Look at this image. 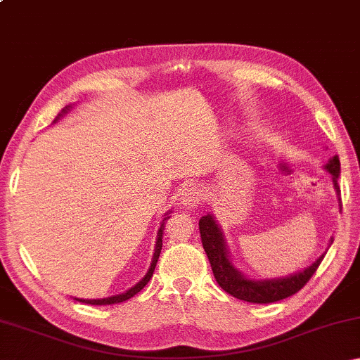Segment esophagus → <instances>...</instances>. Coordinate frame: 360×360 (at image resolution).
Wrapping results in <instances>:
<instances>
[{
  "instance_id": "1",
  "label": "esophagus",
  "mask_w": 360,
  "mask_h": 360,
  "mask_svg": "<svg viewBox=\"0 0 360 360\" xmlns=\"http://www.w3.org/2000/svg\"><path fill=\"white\" fill-rule=\"evenodd\" d=\"M202 202V191L197 186H187L181 193V206L186 210H192Z\"/></svg>"
}]
</instances>
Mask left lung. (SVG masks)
<instances>
[{"mask_svg": "<svg viewBox=\"0 0 360 360\" xmlns=\"http://www.w3.org/2000/svg\"><path fill=\"white\" fill-rule=\"evenodd\" d=\"M326 172L332 176V184L337 193L338 205L340 200V187H338V176H340V160L335 155L328 158V162L324 165ZM200 235H202V243L206 255H208L210 264L214 273V278L217 284L230 294L231 297L240 298L249 303H273L283 298H288L290 295L297 294L304 284L309 281L318 266L321 265L322 259H324L326 252L321 257L316 259L311 265L303 268L300 271L292 273L288 276L279 278H265V279H254L245 275L240 268H236L231 255L229 251L227 241H225L224 231L216 222V217L212 214H206L198 222ZM333 240L330 238L332 245Z\"/></svg>", "mask_w": 360, "mask_h": 360, "instance_id": "8db88e82", "label": "left lung"}]
</instances>
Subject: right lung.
Returning a JSON list of instances; mask_svg holds the SVG:
<instances>
[{
    "label": "right lung",
    "instance_id": "right-lung-1",
    "mask_svg": "<svg viewBox=\"0 0 360 360\" xmlns=\"http://www.w3.org/2000/svg\"><path fill=\"white\" fill-rule=\"evenodd\" d=\"M72 106H66L62 109V112H60L56 120H53V124L56 122H58L60 119L63 117L65 114H68V111ZM169 212L168 211L163 214V219L160 222V227H158V231H157V238H155V248H154V254H152V260H150V266L149 270L146 275L143 276L141 281H138L133 288H130L129 290H125L124 294H117V295H111V297H106V298H75V300L77 302H82V303H89V304H114V303H120V302H125L129 300V298H131L133 295H136L139 290H141L146 284L149 283V279L152 278V275H154V270H155V265H157V260H158V255H160V251H162V236H163V230H165V222L167 219H169Z\"/></svg>",
    "mask_w": 360,
    "mask_h": 360
}]
</instances>
